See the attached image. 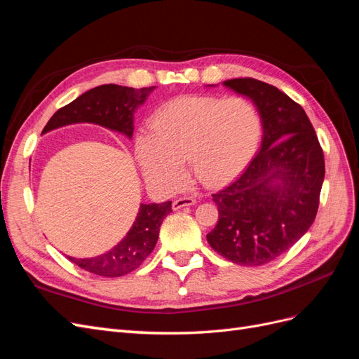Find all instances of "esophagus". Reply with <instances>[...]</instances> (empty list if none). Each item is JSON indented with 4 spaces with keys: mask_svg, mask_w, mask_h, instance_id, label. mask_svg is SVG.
Segmentation results:
<instances>
[{
    "mask_svg": "<svg viewBox=\"0 0 359 359\" xmlns=\"http://www.w3.org/2000/svg\"><path fill=\"white\" fill-rule=\"evenodd\" d=\"M194 203H196V199H193V198H180L177 201H173L172 208L173 210H181L182 206H191Z\"/></svg>",
    "mask_w": 359,
    "mask_h": 359,
    "instance_id": "34e87169",
    "label": "esophagus"
}]
</instances>
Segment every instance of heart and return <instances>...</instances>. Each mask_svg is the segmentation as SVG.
<instances>
[{"instance_id":"b5f03b06","label":"heart","mask_w":359,"mask_h":359,"mask_svg":"<svg viewBox=\"0 0 359 359\" xmlns=\"http://www.w3.org/2000/svg\"><path fill=\"white\" fill-rule=\"evenodd\" d=\"M262 123L253 103L243 97H180L156 111L149 133L136 140L145 180L161 191L184 180L182 161L205 187L236 178L253 158Z\"/></svg>"}]
</instances>
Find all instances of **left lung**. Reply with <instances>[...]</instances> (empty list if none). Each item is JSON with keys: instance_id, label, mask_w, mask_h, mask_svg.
<instances>
[{"instance_id": "1", "label": "left lung", "mask_w": 359, "mask_h": 359, "mask_svg": "<svg viewBox=\"0 0 359 359\" xmlns=\"http://www.w3.org/2000/svg\"><path fill=\"white\" fill-rule=\"evenodd\" d=\"M223 85L255 103L264 137L240 178L212 194L219 222L206 240L231 262L259 266L287 252L316 219L323 151L307 114L283 91L252 78Z\"/></svg>"}]
</instances>
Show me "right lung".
Segmentation results:
<instances>
[{
	"instance_id": "right-lung-1",
	"label": "right lung",
	"mask_w": 359,
	"mask_h": 359,
	"mask_svg": "<svg viewBox=\"0 0 359 359\" xmlns=\"http://www.w3.org/2000/svg\"><path fill=\"white\" fill-rule=\"evenodd\" d=\"M154 90L156 86L135 90L115 83L95 86L53 114L41 135L69 124L91 123L132 139L133 114ZM170 205V201L140 203L133 226L109 252L95 257L76 259L69 256V259L79 268L102 277H121L132 273L154 250L161 222L172 212Z\"/></svg>"
}]
</instances>
